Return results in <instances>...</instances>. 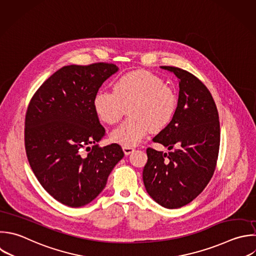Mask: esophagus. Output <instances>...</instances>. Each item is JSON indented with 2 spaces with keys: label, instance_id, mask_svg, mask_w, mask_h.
Returning <instances> with one entry per match:
<instances>
[{
  "label": "esophagus",
  "instance_id": "34e87169",
  "mask_svg": "<svg viewBox=\"0 0 256 256\" xmlns=\"http://www.w3.org/2000/svg\"><path fill=\"white\" fill-rule=\"evenodd\" d=\"M123 151H124L125 155H130L131 153H133L135 151V149L133 147H126V146H124L123 147Z\"/></svg>",
  "mask_w": 256,
  "mask_h": 256
}]
</instances>
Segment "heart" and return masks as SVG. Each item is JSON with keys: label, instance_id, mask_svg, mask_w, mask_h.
I'll return each mask as SVG.
<instances>
[{"label": "heart", "instance_id": "b5f03b06", "mask_svg": "<svg viewBox=\"0 0 256 256\" xmlns=\"http://www.w3.org/2000/svg\"><path fill=\"white\" fill-rule=\"evenodd\" d=\"M177 104L175 91L147 71L122 75L115 81L113 91L100 90L93 99L95 113L108 124L118 122L129 108L131 117L111 132L112 141L126 147L141 143L151 129H164L173 119Z\"/></svg>", "mask_w": 256, "mask_h": 256}]
</instances>
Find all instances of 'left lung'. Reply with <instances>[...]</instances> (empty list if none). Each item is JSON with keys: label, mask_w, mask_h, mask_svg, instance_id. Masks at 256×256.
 Listing matches in <instances>:
<instances>
[{"label": "left lung", "mask_w": 256, "mask_h": 256, "mask_svg": "<svg viewBox=\"0 0 256 256\" xmlns=\"http://www.w3.org/2000/svg\"><path fill=\"white\" fill-rule=\"evenodd\" d=\"M179 80L175 115L153 141L168 147L163 153L147 148L143 182L161 206L180 208L195 199L210 181L218 158L220 125L215 102L206 86L193 74L161 66Z\"/></svg>", "instance_id": "left-lung-1"}]
</instances>
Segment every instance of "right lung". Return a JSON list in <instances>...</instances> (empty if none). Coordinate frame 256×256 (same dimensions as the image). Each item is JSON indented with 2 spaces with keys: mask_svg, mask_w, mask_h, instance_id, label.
I'll use <instances>...</instances> for the list:
<instances>
[{
  "mask_svg": "<svg viewBox=\"0 0 256 256\" xmlns=\"http://www.w3.org/2000/svg\"><path fill=\"white\" fill-rule=\"evenodd\" d=\"M117 71L116 65L103 62L65 66L40 86L29 103L28 161L43 188L64 205L81 207L94 200L124 156L119 144L103 148L95 144L105 136V129L93 99Z\"/></svg>",
  "mask_w": 256,
  "mask_h": 256,
  "instance_id": "1",
  "label": "right lung"
}]
</instances>
